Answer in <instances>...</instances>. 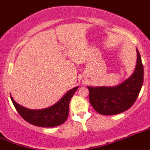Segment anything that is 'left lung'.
I'll return each instance as SVG.
<instances>
[{
    "label": "left lung",
    "mask_w": 150,
    "mask_h": 150,
    "mask_svg": "<svg viewBox=\"0 0 150 150\" xmlns=\"http://www.w3.org/2000/svg\"><path fill=\"white\" fill-rule=\"evenodd\" d=\"M137 61L134 72L115 87H87L89 100L95 110L103 115H113L127 110L135 103L142 89L144 67L140 53L136 49Z\"/></svg>",
    "instance_id": "8db88e82"
}]
</instances>
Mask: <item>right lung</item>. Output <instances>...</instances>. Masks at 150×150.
Masks as SVG:
<instances>
[{
	"label": "right lung",
	"mask_w": 150,
	"mask_h": 150,
	"mask_svg": "<svg viewBox=\"0 0 150 150\" xmlns=\"http://www.w3.org/2000/svg\"><path fill=\"white\" fill-rule=\"evenodd\" d=\"M79 87L68 91L57 103L44 109L33 110L23 107L11 99L14 107L20 116L31 125L43 127H52L62 125L66 122L69 116V103Z\"/></svg>",
	"instance_id": "obj_1"
}]
</instances>
